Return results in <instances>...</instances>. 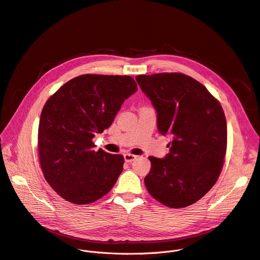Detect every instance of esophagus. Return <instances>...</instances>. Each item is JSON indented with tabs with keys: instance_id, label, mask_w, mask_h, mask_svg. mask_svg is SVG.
Wrapping results in <instances>:
<instances>
[{
	"instance_id": "34e87169",
	"label": "esophagus",
	"mask_w": 260,
	"mask_h": 260,
	"mask_svg": "<svg viewBox=\"0 0 260 260\" xmlns=\"http://www.w3.org/2000/svg\"><path fill=\"white\" fill-rule=\"evenodd\" d=\"M137 155H134V154H131V153H126V154H124V160L126 161V162H132V161H134L135 159H137Z\"/></svg>"
}]
</instances>
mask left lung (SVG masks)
Masks as SVG:
<instances>
[{"mask_svg":"<svg viewBox=\"0 0 260 260\" xmlns=\"http://www.w3.org/2000/svg\"><path fill=\"white\" fill-rule=\"evenodd\" d=\"M157 112L161 135L172 137L165 158L149 156L146 188L160 204L179 209L201 200L217 182L228 146L226 119L219 101L181 73L136 78Z\"/></svg>","mask_w":260,"mask_h":260,"instance_id":"obj_1","label":"left lung"}]
</instances>
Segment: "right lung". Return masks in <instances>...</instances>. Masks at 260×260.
<instances>
[{
  "mask_svg": "<svg viewBox=\"0 0 260 260\" xmlns=\"http://www.w3.org/2000/svg\"><path fill=\"white\" fill-rule=\"evenodd\" d=\"M137 90L131 76L84 74L47 100L38 129L39 160L45 180L63 200L88 205L112 189L124 158L94 151L92 138L112 124Z\"/></svg>",
  "mask_w": 260,
  "mask_h": 260,
  "instance_id": "obj_1",
  "label": "right lung"
}]
</instances>
